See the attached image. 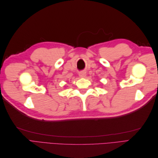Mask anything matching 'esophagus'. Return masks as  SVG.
<instances>
[{
    "instance_id": "34e87169",
    "label": "esophagus",
    "mask_w": 158,
    "mask_h": 158,
    "mask_svg": "<svg viewBox=\"0 0 158 158\" xmlns=\"http://www.w3.org/2000/svg\"><path fill=\"white\" fill-rule=\"evenodd\" d=\"M85 76H86V73L85 72H80V73H79V76L81 78H84L85 77Z\"/></svg>"
}]
</instances>
